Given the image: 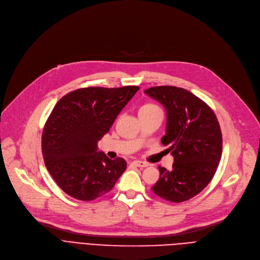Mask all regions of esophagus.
Segmentation results:
<instances>
[{
    "mask_svg": "<svg viewBox=\"0 0 260 260\" xmlns=\"http://www.w3.org/2000/svg\"><path fill=\"white\" fill-rule=\"evenodd\" d=\"M133 165L136 166V167H140V168H145V167H148V164L145 162V161H141V160H134L133 161Z\"/></svg>",
    "mask_w": 260,
    "mask_h": 260,
    "instance_id": "esophagus-1",
    "label": "esophagus"
}]
</instances>
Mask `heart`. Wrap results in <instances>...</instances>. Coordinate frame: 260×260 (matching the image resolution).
<instances>
[{"mask_svg":"<svg viewBox=\"0 0 260 260\" xmlns=\"http://www.w3.org/2000/svg\"><path fill=\"white\" fill-rule=\"evenodd\" d=\"M152 108H156L155 105H152V104H147L145 106H143L141 109H152Z\"/></svg>","mask_w":260,"mask_h":260,"instance_id":"1","label":"heart"}]
</instances>
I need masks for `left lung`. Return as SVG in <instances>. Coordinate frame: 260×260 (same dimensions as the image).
<instances>
[{
  "instance_id": "1",
  "label": "left lung",
  "mask_w": 260,
  "mask_h": 260,
  "mask_svg": "<svg viewBox=\"0 0 260 260\" xmlns=\"http://www.w3.org/2000/svg\"><path fill=\"white\" fill-rule=\"evenodd\" d=\"M145 93L165 107L161 143L174 157L172 170L158 167L159 179L152 191L168 202H186L202 192L217 170L222 152L219 123L204 101L184 88L158 86Z\"/></svg>"
}]
</instances>
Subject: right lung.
Wrapping results in <instances>:
<instances>
[{
	"instance_id": "right-lung-1",
	"label": "right lung",
	"mask_w": 260,
	"mask_h": 260,
	"mask_svg": "<svg viewBox=\"0 0 260 260\" xmlns=\"http://www.w3.org/2000/svg\"><path fill=\"white\" fill-rule=\"evenodd\" d=\"M140 87H88L71 91L54 106L42 134V153L58 187L90 202L108 193L124 173V158L110 159L98 143Z\"/></svg>"
}]
</instances>
